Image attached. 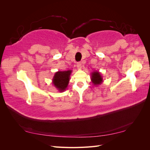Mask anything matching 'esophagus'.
<instances>
[{"instance_id": "obj_1", "label": "esophagus", "mask_w": 150, "mask_h": 150, "mask_svg": "<svg viewBox=\"0 0 150 150\" xmlns=\"http://www.w3.org/2000/svg\"><path fill=\"white\" fill-rule=\"evenodd\" d=\"M77 67H78V69H81V67H82V64H81V62H78V64H77Z\"/></svg>"}]
</instances>
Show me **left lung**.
Masks as SVG:
<instances>
[{"mask_svg": "<svg viewBox=\"0 0 150 150\" xmlns=\"http://www.w3.org/2000/svg\"><path fill=\"white\" fill-rule=\"evenodd\" d=\"M91 81L94 86H98L100 85L103 82V77L101 75V72L97 71H94L91 72Z\"/></svg>", "mask_w": 150, "mask_h": 150, "instance_id": "left-lung-1", "label": "left lung"}]
</instances>
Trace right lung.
Listing matches in <instances>:
<instances>
[{"label": "right lung", "instance_id": "1", "mask_svg": "<svg viewBox=\"0 0 150 150\" xmlns=\"http://www.w3.org/2000/svg\"><path fill=\"white\" fill-rule=\"evenodd\" d=\"M72 70L57 71L52 79V84L59 92H63L66 89L69 82Z\"/></svg>", "mask_w": 150, "mask_h": 150}]
</instances>
